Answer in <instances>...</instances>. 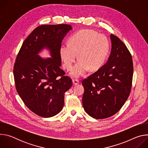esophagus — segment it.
<instances>
[{"label": "esophagus", "instance_id": "esophagus-1", "mask_svg": "<svg viewBox=\"0 0 148 148\" xmlns=\"http://www.w3.org/2000/svg\"><path fill=\"white\" fill-rule=\"evenodd\" d=\"M73 83L74 85H77V84L79 83V80L77 79H73Z\"/></svg>", "mask_w": 148, "mask_h": 148}]
</instances>
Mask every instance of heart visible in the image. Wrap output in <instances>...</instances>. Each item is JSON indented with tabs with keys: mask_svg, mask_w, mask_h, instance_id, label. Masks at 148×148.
<instances>
[{
	"mask_svg": "<svg viewBox=\"0 0 148 148\" xmlns=\"http://www.w3.org/2000/svg\"><path fill=\"white\" fill-rule=\"evenodd\" d=\"M110 50V41L106 36L91 30H82L70 37L69 43L60 46V56L63 67L70 70L77 54L79 60L70 75L78 78L89 69L91 71H96L103 66L108 58Z\"/></svg>",
	"mask_w": 148,
	"mask_h": 148,
	"instance_id": "1",
	"label": "heart"
}]
</instances>
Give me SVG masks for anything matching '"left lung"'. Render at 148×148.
<instances>
[{"label":"left lung","instance_id":"obj_1","mask_svg":"<svg viewBox=\"0 0 148 148\" xmlns=\"http://www.w3.org/2000/svg\"><path fill=\"white\" fill-rule=\"evenodd\" d=\"M111 51L106 64L84 79L82 105L91 117L109 118L120 109L128 99L134 73L132 58L125 45L111 34Z\"/></svg>","mask_w":148,"mask_h":148}]
</instances>
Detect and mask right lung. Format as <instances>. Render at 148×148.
<instances>
[{
	"instance_id": "obj_1",
	"label": "right lung",
	"mask_w": 148,
	"mask_h": 148,
	"mask_svg": "<svg viewBox=\"0 0 148 148\" xmlns=\"http://www.w3.org/2000/svg\"><path fill=\"white\" fill-rule=\"evenodd\" d=\"M69 25H41L24 41L13 69L16 90L27 107L40 116L58 114L64 104V93L72 86L71 79L60 69L62 40L72 29ZM45 48L51 57L41 58Z\"/></svg>"
}]
</instances>
